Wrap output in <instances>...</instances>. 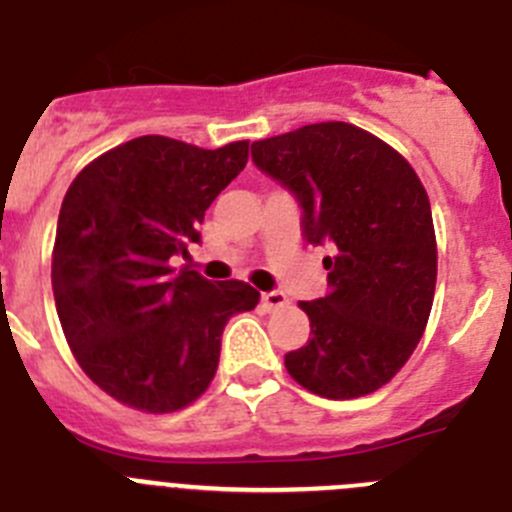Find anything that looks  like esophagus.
Returning a JSON list of instances; mask_svg holds the SVG:
<instances>
[{
    "instance_id": "esophagus-1",
    "label": "esophagus",
    "mask_w": 512,
    "mask_h": 512,
    "mask_svg": "<svg viewBox=\"0 0 512 512\" xmlns=\"http://www.w3.org/2000/svg\"><path fill=\"white\" fill-rule=\"evenodd\" d=\"M261 305H264L266 310H279V307L287 305V295L279 292V289H271V292H264V295H261Z\"/></svg>"
}]
</instances>
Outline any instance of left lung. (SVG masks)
<instances>
[{
  "mask_svg": "<svg viewBox=\"0 0 512 512\" xmlns=\"http://www.w3.org/2000/svg\"><path fill=\"white\" fill-rule=\"evenodd\" d=\"M251 158L292 192L305 241L330 253L328 295L300 302L310 338L284 354L287 372L328 400L379 390L418 346L436 292V233L418 174L348 122L256 140Z\"/></svg>",
  "mask_w": 512,
  "mask_h": 512,
  "instance_id": "1",
  "label": "left lung"
}]
</instances>
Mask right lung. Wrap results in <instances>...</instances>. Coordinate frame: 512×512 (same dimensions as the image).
Instances as JSON below:
<instances>
[{"label": "right lung", "mask_w": 512, "mask_h": 512, "mask_svg": "<svg viewBox=\"0 0 512 512\" xmlns=\"http://www.w3.org/2000/svg\"><path fill=\"white\" fill-rule=\"evenodd\" d=\"M248 161L164 135L102 153L58 212L53 297L79 366L122 405L174 413L210 387L228 320L256 307L246 282L171 269L200 243L205 210Z\"/></svg>", "instance_id": "1"}]
</instances>
